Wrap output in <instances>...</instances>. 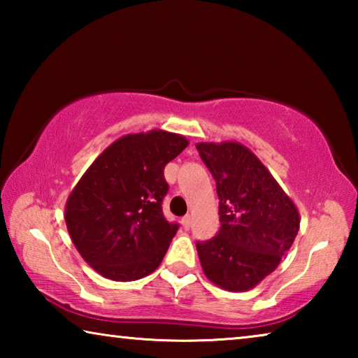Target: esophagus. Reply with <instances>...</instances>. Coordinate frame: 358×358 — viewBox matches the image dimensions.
I'll return each instance as SVG.
<instances>
[{
    "label": "esophagus",
    "instance_id": "obj_1",
    "mask_svg": "<svg viewBox=\"0 0 358 358\" xmlns=\"http://www.w3.org/2000/svg\"><path fill=\"white\" fill-rule=\"evenodd\" d=\"M181 226H183L185 230H189V227H191V216L189 215H186L183 220H181Z\"/></svg>",
    "mask_w": 358,
    "mask_h": 358
}]
</instances>
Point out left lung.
Wrapping results in <instances>:
<instances>
[{
	"mask_svg": "<svg viewBox=\"0 0 358 358\" xmlns=\"http://www.w3.org/2000/svg\"><path fill=\"white\" fill-rule=\"evenodd\" d=\"M216 181L220 232L199 241L205 276L229 292H245L276 270L300 229L295 203L259 157L238 142L196 143Z\"/></svg>",
	"mask_w": 358,
	"mask_h": 358,
	"instance_id": "8db88e82",
	"label": "left lung"
}]
</instances>
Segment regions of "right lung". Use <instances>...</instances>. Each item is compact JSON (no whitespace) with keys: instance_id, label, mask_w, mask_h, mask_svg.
<instances>
[{"instance_id":"1","label":"right lung","mask_w":358,"mask_h":358,"mask_svg":"<svg viewBox=\"0 0 358 358\" xmlns=\"http://www.w3.org/2000/svg\"><path fill=\"white\" fill-rule=\"evenodd\" d=\"M187 143L162 129L126 134L96 157L71 191L64 221L72 243L107 280H141L164 259L178 230L162 215L164 167Z\"/></svg>"}]
</instances>
